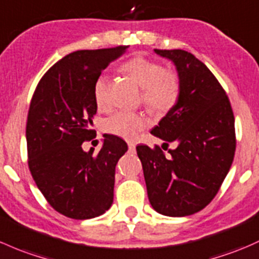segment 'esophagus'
I'll return each mask as SVG.
<instances>
[{"label":"esophagus","instance_id":"obj_1","mask_svg":"<svg viewBox=\"0 0 259 259\" xmlns=\"http://www.w3.org/2000/svg\"><path fill=\"white\" fill-rule=\"evenodd\" d=\"M127 145H129L130 150H132V151L135 150V144L134 143H129V144H127Z\"/></svg>","mask_w":259,"mask_h":259}]
</instances>
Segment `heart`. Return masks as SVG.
Masks as SVG:
<instances>
[{"label": "heart", "mask_w": 259, "mask_h": 259, "mask_svg": "<svg viewBox=\"0 0 259 259\" xmlns=\"http://www.w3.org/2000/svg\"><path fill=\"white\" fill-rule=\"evenodd\" d=\"M122 70L129 74L141 89L143 102L150 110L164 113L170 110L179 100L180 79L178 74L165 70L164 65L145 57H134L122 64ZM108 77L102 74L94 84V99L98 107L105 104V88ZM146 126V119L141 114L118 111L105 120L108 133L133 140Z\"/></svg>", "instance_id": "1"}]
</instances>
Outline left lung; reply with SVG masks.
I'll use <instances>...</instances> for the list:
<instances>
[{
    "instance_id": "left-lung-1",
    "label": "left lung",
    "mask_w": 259,
    "mask_h": 259,
    "mask_svg": "<svg viewBox=\"0 0 259 259\" xmlns=\"http://www.w3.org/2000/svg\"><path fill=\"white\" fill-rule=\"evenodd\" d=\"M175 65L179 100L151 134L178 144L166 157L159 146H137L148 197L164 216L184 217L205 208L216 196L236 150L235 116L221 84L194 54L154 50Z\"/></svg>"
}]
</instances>
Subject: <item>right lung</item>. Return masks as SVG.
I'll return each mask as SVG.
<instances>
[{
    "instance_id": "add662e5",
    "label": "right lung",
    "mask_w": 259,
    "mask_h": 259,
    "mask_svg": "<svg viewBox=\"0 0 259 259\" xmlns=\"http://www.w3.org/2000/svg\"><path fill=\"white\" fill-rule=\"evenodd\" d=\"M126 48L68 54L48 69L32 97L26 126L29 171L48 203L69 219H94L113 203L115 166L126 143L105 134L98 154L93 148L84 151L81 144L94 135L95 80Z\"/></svg>"
}]
</instances>
